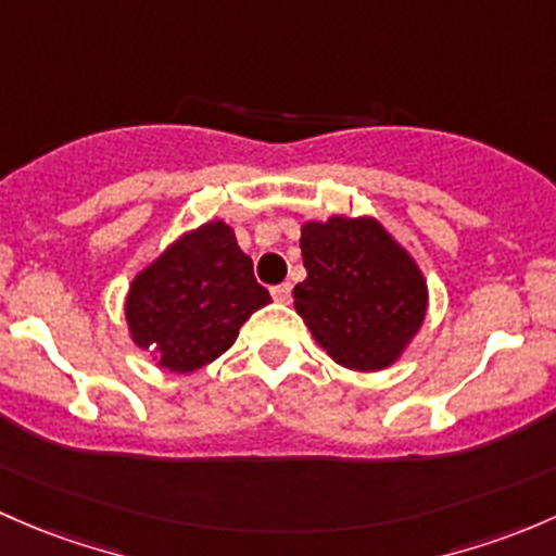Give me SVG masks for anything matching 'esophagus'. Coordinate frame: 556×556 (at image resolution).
<instances>
[{"instance_id": "esophagus-1", "label": "esophagus", "mask_w": 556, "mask_h": 556, "mask_svg": "<svg viewBox=\"0 0 556 556\" xmlns=\"http://www.w3.org/2000/svg\"><path fill=\"white\" fill-rule=\"evenodd\" d=\"M270 294H273V300L276 302H291V283H278V286H273L270 289Z\"/></svg>"}]
</instances>
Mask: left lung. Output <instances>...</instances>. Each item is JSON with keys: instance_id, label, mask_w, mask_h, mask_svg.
<instances>
[{"instance_id": "1", "label": "left lung", "mask_w": 556, "mask_h": 556, "mask_svg": "<svg viewBox=\"0 0 556 556\" xmlns=\"http://www.w3.org/2000/svg\"><path fill=\"white\" fill-rule=\"evenodd\" d=\"M307 278L294 307L337 364L386 369L426 318L428 289L402 245L375 219L307 222L300 238Z\"/></svg>"}]
</instances>
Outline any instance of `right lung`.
Segmentation results:
<instances>
[{"mask_svg":"<svg viewBox=\"0 0 556 556\" xmlns=\"http://www.w3.org/2000/svg\"><path fill=\"white\" fill-rule=\"evenodd\" d=\"M270 302L225 222L176 240L136 276L125 302L130 337L170 371H194L236 342L249 316Z\"/></svg>","mask_w":556,"mask_h":556,"instance_id":"1","label":"right lung"}]
</instances>
